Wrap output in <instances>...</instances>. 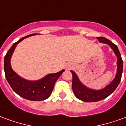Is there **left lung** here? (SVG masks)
<instances>
[{
  "label": "left lung",
  "mask_w": 126,
  "mask_h": 126,
  "mask_svg": "<svg viewBox=\"0 0 126 126\" xmlns=\"http://www.w3.org/2000/svg\"><path fill=\"white\" fill-rule=\"evenodd\" d=\"M97 39L101 43H105L109 45L111 48L113 50L115 54L117 56V69L116 76L113 80L108 86H107L105 88L101 90H93L85 86L79 81L76 74L74 71H71V74L73 75L72 89L74 91V94L76 95V96L78 99L87 103L96 102L103 100L113 93V91L116 89L121 81L122 71H123V61L117 47L109 40L104 37H97Z\"/></svg>",
  "instance_id": "left-lung-1"
}]
</instances>
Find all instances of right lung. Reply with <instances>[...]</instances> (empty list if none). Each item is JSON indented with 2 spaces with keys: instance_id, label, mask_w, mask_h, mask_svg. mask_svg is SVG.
I'll use <instances>...</instances> for the list:
<instances>
[{
  "instance_id": "1",
  "label": "right lung",
  "mask_w": 126,
  "mask_h": 126,
  "mask_svg": "<svg viewBox=\"0 0 126 126\" xmlns=\"http://www.w3.org/2000/svg\"><path fill=\"white\" fill-rule=\"evenodd\" d=\"M33 35H36V33L23 37L13 44L4 57V70L7 82L15 93L27 100L41 101L49 97L55 82L65 70L63 69L55 74H48L43 78L37 81H29L23 79L13 70L11 65V58L15 47L24 38Z\"/></svg>"
}]
</instances>
